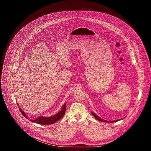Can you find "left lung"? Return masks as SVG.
Returning <instances> with one entry per match:
<instances>
[{"label":"left lung","instance_id":"obj_1","mask_svg":"<svg viewBox=\"0 0 151 151\" xmlns=\"http://www.w3.org/2000/svg\"><path fill=\"white\" fill-rule=\"evenodd\" d=\"M91 112V114H92V115L94 116V118H96L98 121H101V122H117V121H120V120H121V119H124V118H122V119H117V120H115V121H106V120H104V119H101V118H100L98 115H97L96 114H94V112Z\"/></svg>","mask_w":151,"mask_h":151}]
</instances>
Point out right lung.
<instances>
[{
  "mask_svg": "<svg viewBox=\"0 0 151 151\" xmlns=\"http://www.w3.org/2000/svg\"><path fill=\"white\" fill-rule=\"evenodd\" d=\"M18 104V106L19 107V109L21 112V114H23V115L26 117V118H27L28 119H29L30 121L33 122H35L39 124H41V125H50V124H54L55 122H56L57 121H58V120H60L65 114V111H66V103H65L64 104L61 110L58 112V113H57L56 114H55L54 115H52L51 116H38L35 119H30L29 118L27 115H26V114L25 113V112L24 111H23L20 108V106L18 105V103H17Z\"/></svg>",
  "mask_w": 151,
  "mask_h": 151,
  "instance_id": "obj_1",
  "label": "right lung"
}]
</instances>
